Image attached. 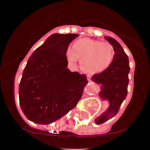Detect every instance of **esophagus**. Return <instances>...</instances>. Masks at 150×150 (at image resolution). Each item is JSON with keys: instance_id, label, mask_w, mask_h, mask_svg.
<instances>
[{"instance_id": "1", "label": "esophagus", "mask_w": 150, "mask_h": 150, "mask_svg": "<svg viewBox=\"0 0 150 150\" xmlns=\"http://www.w3.org/2000/svg\"><path fill=\"white\" fill-rule=\"evenodd\" d=\"M87 80H88V81H89V82H90V81H91V78H90V77H89V76H88V78H87Z\"/></svg>"}]
</instances>
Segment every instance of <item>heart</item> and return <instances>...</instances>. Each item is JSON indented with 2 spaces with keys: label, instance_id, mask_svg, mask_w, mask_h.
Here are the masks:
<instances>
[{
  "label": "heart",
  "instance_id": "obj_1",
  "mask_svg": "<svg viewBox=\"0 0 150 150\" xmlns=\"http://www.w3.org/2000/svg\"><path fill=\"white\" fill-rule=\"evenodd\" d=\"M71 63L80 60V67L83 71L95 74L103 72L111 66L115 58V49L107 42H101L90 38H82L72 44V50L66 53Z\"/></svg>",
  "mask_w": 150,
  "mask_h": 150
}]
</instances>
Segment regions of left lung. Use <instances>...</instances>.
Here are the masks:
<instances>
[{"mask_svg":"<svg viewBox=\"0 0 150 150\" xmlns=\"http://www.w3.org/2000/svg\"><path fill=\"white\" fill-rule=\"evenodd\" d=\"M104 38L112 45L115 49V58L111 66L106 70L92 76L93 82L101 86L99 96L102 100L109 102V107L99 117L95 119L97 125L112 118L117 113L120 105L127 96L129 61L121 45L111 37Z\"/></svg>","mask_w":150,"mask_h":150,"instance_id":"left-lung-1","label":"left lung"}]
</instances>
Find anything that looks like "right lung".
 Returning <instances> with one entry per match:
<instances>
[{
    "label": "right lung",
    "instance_id": "1",
    "mask_svg": "<svg viewBox=\"0 0 150 150\" xmlns=\"http://www.w3.org/2000/svg\"><path fill=\"white\" fill-rule=\"evenodd\" d=\"M78 34L51 35L29 58L19 88V104L27 118L47 125L73 109L88 83L86 76L68 68L66 53Z\"/></svg>",
    "mask_w": 150,
    "mask_h": 150
}]
</instances>
